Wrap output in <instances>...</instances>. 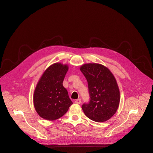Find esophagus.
<instances>
[{
    "mask_svg": "<svg viewBox=\"0 0 153 153\" xmlns=\"http://www.w3.org/2000/svg\"><path fill=\"white\" fill-rule=\"evenodd\" d=\"M75 103H77V104H80L81 103V99H77V100H75Z\"/></svg>",
    "mask_w": 153,
    "mask_h": 153,
    "instance_id": "esophagus-1",
    "label": "esophagus"
}]
</instances>
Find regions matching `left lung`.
<instances>
[{
	"label": "left lung",
	"mask_w": 153,
	"mask_h": 153,
	"mask_svg": "<svg viewBox=\"0 0 153 153\" xmlns=\"http://www.w3.org/2000/svg\"><path fill=\"white\" fill-rule=\"evenodd\" d=\"M85 77L90 102L84 103V114L96 122H104L113 117L119 107L120 95L117 80L105 66L87 63L80 68Z\"/></svg>",
	"instance_id": "obj_1"
}]
</instances>
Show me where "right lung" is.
I'll use <instances>...</instances> for the list:
<instances>
[{"instance_id": "add662e5", "label": "right lung", "mask_w": 153, "mask_h": 153, "mask_svg": "<svg viewBox=\"0 0 153 153\" xmlns=\"http://www.w3.org/2000/svg\"><path fill=\"white\" fill-rule=\"evenodd\" d=\"M68 69V64L54 63L39 79L33 93V105L43 119L53 121L61 118L72 104L62 85Z\"/></svg>"}]
</instances>
